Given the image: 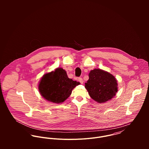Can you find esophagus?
<instances>
[{
  "label": "esophagus",
  "instance_id": "obj_1",
  "mask_svg": "<svg viewBox=\"0 0 149 149\" xmlns=\"http://www.w3.org/2000/svg\"><path fill=\"white\" fill-rule=\"evenodd\" d=\"M77 80H78V81H79L81 84H83V82H84V81H83V79H82L81 77H79Z\"/></svg>",
  "mask_w": 149,
  "mask_h": 149
}]
</instances>
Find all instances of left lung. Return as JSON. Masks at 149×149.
I'll return each instance as SVG.
<instances>
[{
  "label": "left lung",
  "mask_w": 149,
  "mask_h": 149,
  "mask_svg": "<svg viewBox=\"0 0 149 149\" xmlns=\"http://www.w3.org/2000/svg\"><path fill=\"white\" fill-rule=\"evenodd\" d=\"M85 87L91 97L100 103L111 100L118 92V84L115 77L100 69L90 72Z\"/></svg>",
  "instance_id": "left-lung-1"
}]
</instances>
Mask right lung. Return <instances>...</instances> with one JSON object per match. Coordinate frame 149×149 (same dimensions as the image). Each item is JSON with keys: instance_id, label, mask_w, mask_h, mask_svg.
Masks as SVG:
<instances>
[{"instance_id": "add662e5", "label": "right lung", "mask_w": 149, "mask_h": 149, "mask_svg": "<svg viewBox=\"0 0 149 149\" xmlns=\"http://www.w3.org/2000/svg\"><path fill=\"white\" fill-rule=\"evenodd\" d=\"M79 84V82L69 79L63 68H58L43 76L38 89L43 97L47 101L61 103L71 95L72 89Z\"/></svg>"}]
</instances>
